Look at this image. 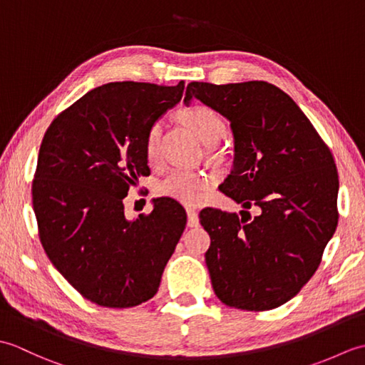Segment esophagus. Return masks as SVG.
I'll return each mask as SVG.
<instances>
[{
    "mask_svg": "<svg viewBox=\"0 0 365 365\" xmlns=\"http://www.w3.org/2000/svg\"><path fill=\"white\" fill-rule=\"evenodd\" d=\"M187 215H188V226L197 227L199 226V215L195 208H187Z\"/></svg>",
    "mask_w": 365,
    "mask_h": 365,
    "instance_id": "1",
    "label": "esophagus"
}]
</instances>
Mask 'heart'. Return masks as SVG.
Instances as JSON below:
<instances>
[{"mask_svg":"<svg viewBox=\"0 0 365 365\" xmlns=\"http://www.w3.org/2000/svg\"><path fill=\"white\" fill-rule=\"evenodd\" d=\"M178 119L195 133L200 141L207 145L216 144L226 135L227 123L226 119L215 110V108L204 103H191L183 106L178 111ZM161 138V123L153 122L147 128L144 138L145 157L150 163L158 160V147ZM207 188V180L202 174L190 169H175L170 173L160 185L161 195L173 197L183 204H197L204 196Z\"/></svg>","mask_w":365,"mask_h":365,"instance_id":"1","label":"heart"}]
</instances>
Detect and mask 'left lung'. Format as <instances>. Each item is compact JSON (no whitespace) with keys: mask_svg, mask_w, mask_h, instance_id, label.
<instances>
[{"mask_svg":"<svg viewBox=\"0 0 365 365\" xmlns=\"http://www.w3.org/2000/svg\"><path fill=\"white\" fill-rule=\"evenodd\" d=\"M197 98L230 122L234 168L221 185L245 210L204 208L205 263L224 304L242 311L282 306L307 284L334 235L339 175L334 158L299 106L267 81H192ZM259 210L252 218L247 212Z\"/></svg>","mask_w":365,"mask_h":365,"instance_id":"8db88e82","label":"left lung"}]
</instances>
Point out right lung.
Returning <instances> with one entry per match:
<instances>
[{
	"label": "right lung",
	"instance_id": "add662e5",
	"mask_svg": "<svg viewBox=\"0 0 365 365\" xmlns=\"http://www.w3.org/2000/svg\"><path fill=\"white\" fill-rule=\"evenodd\" d=\"M185 83H108L89 91L46 130L33 182L38 238L48 259L84 298L133 307L158 292L187 213L153 200L127 220L123 197L149 173L145 131L182 100Z\"/></svg>",
	"mask_w": 365,
	"mask_h": 365
}]
</instances>
